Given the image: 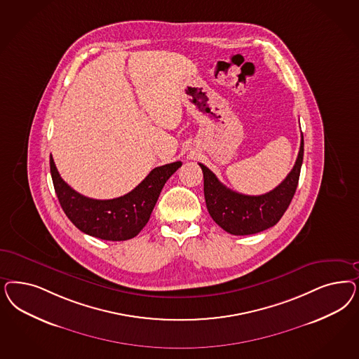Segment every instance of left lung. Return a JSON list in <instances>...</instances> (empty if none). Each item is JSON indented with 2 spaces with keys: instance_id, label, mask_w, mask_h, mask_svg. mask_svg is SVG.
I'll list each match as a JSON object with an SVG mask.
<instances>
[{
  "instance_id": "1",
  "label": "left lung",
  "mask_w": 359,
  "mask_h": 359,
  "mask_svg": "<svg viewBox=\"0 0 359 359\" xmlns=\"http://www.w3.org/2000/svg\"><path fill=\"white\" fill-rule=\"evenodd\" d=\"M304 157V136L293 169L285 180L269 193L245 196L226 187L203 163V191L208 214L224 231L232 235H252L275 226L296 193Z\"/></svg>"
}]
</instances>
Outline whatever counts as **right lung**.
I'll return each instance as SVG.
<instances>
[{
    "mask_svg": "<svg viewBox=\"0 0 359 359\" xmlns=\"http://www.w3.org/2000/svg\"><path fill=\"white\" fill-rule=\"evenodd\" d=\"M181 165V161L172 162L153 169L140 185L123 197L93 199L69 187L50 157L54 189L67 218L81 232L112 242L132 239L145 227L162 187Z\"/></svg>",
    "mask_w": 359,
    "mask_h": 359,
    "instance_id": "add662e5",
    "label": "right lung"
}]
</instances>
